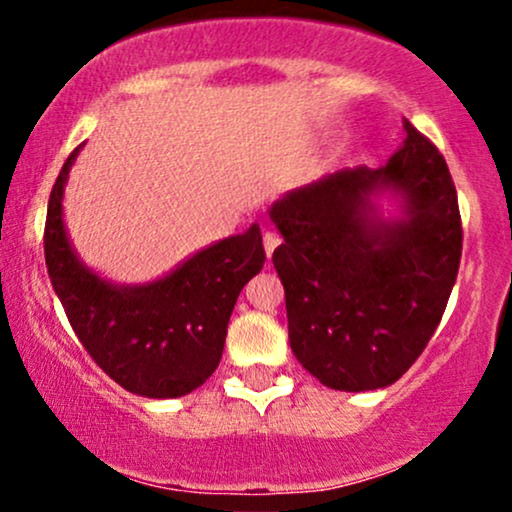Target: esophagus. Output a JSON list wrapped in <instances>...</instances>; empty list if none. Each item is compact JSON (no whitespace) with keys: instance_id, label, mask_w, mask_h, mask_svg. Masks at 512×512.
Returning a JSON list of instances; mask_svg holds the SVG:
<instances>
[{"instance_id":"34e87169","label":"esophagus","mask_w":512,"mask_h":512,"mask_svg":"<svg viewBox=\"0 0 512 512\" xmlns=\"http://www.w3.org/2000/svg\"><path fill=\"white\" fill-rule=\"evenodd\" d=\"M262 243H264V252H267V257H272V252H274L276 248H279V243H281L279 233H274V231H264Z\"/></svg>"}]
</instances>
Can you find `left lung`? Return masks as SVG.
I'll return each mask as SVG.
<instances>
[{
	"instance_id": "obj_1",
	"label": "left lung",
	"mask_w": 512,
	"mask_h": 512,
	"mask_svg": "<svg viewBox=\"0 0 512 512\" xmlns=\"http://www.w3.org/2000/svg\"><path fill=\"white\" fill-rule=\"evenodd\" d=\"M407 139L383 168H346L289 192L269 216L284 236L272 262L286 291L289 342L332 390L392 385L426 349L462 257L455 182L436 144L404 122ZM387 186L408 219L374 216Z\"/></svg>"
}]
</instances>
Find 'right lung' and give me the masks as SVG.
Listing matches in <instances>:
<instances>
[{"label": "right lung", "mask_w": 512, "mask_h": 512, "mask_svg": "<svg viewBox=\"0 0 512 512\" xmlns=\"http://www.w3.org/2000/svg\"><path fill=\"white\" fill-rule=\"evenodd\" d=\"M74 149L57 175L45 219V264L69 325L117 385L142 397H182L214 373L245 284L262 269L260 226L197 252L166 279L113 286L76 260L62 223V190Z\"/></svg>", "instance_id": "right-lung-1"}]
</instances>
